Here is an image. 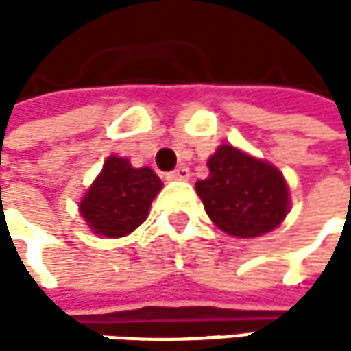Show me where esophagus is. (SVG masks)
<instances>
[{"instance_id": "34e87169", "label": "esophagus", "mask_w": 351, "mask_h": 351, "mask_svg": "<svg viewBox=\"0 0 351 351\" xmlns=\"http://www.w3.org/2000/svg\"><path fill=\"white\" fill-rule=\"evenodd\" d=\"M189 176H191V171H189L186 167H178L173 173H169L167 178H169V180H189Z\"/></svg>"}]
</instances>
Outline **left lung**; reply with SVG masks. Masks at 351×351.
Returning <instances> with one entry per match:
<instances>
[{
    "instance_id": "left-lung-1",
    "label": "left lung",
    "mask_w": 351,
    "mask_h": 351,
    "mask_svg": "<svg viewBox=\"0 0 351 351\" xmlns=\"http://www.w3.org/2000/svg\"><path fill=\"white\" fill-rule=\"evenodd\" d=\"M209 176L195 189L211 221L236 238H258L282 223L289 213V186L282 173L232 144L207 160Z\"/></svg>"
}]
</instances>
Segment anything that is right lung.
I'll return each instance as SVG.
<instances>
[{"mask_svg": "<svg viewBox=\"0 0 351 351\" xmlns=\"http://www.w3.org/2000/svg\"><path fill=\"white\" fill-rule=\"evenodd\" d=\"M160 189L162 180L152 169H134L128 158L109 156L81 199L79 211L93 234L123 238L144 223Z\"/></svg>", "mask_w": 351, "mask_h": 351, "instance_id": "1", "label": "right lung"}]
</instances>
